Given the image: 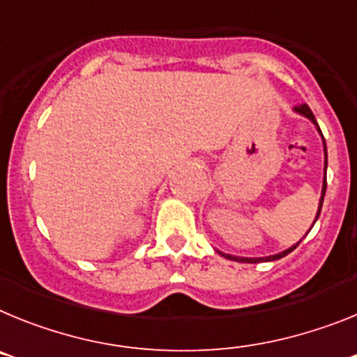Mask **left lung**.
Segmentation results:
<instances>
[{
  "mask_svg": "<svg viewBox=\"0 0 357 357\" xmlns=\"http://www.w3.org/2000/svg\"><path fill=\"white\" fill-rule=\"evenodd\" d=\"M295 112H298V114H302V116H305V118H307V119H311V121H313L314 125H317V130L320 132V135H321V130H320V127H318L317 119H314V114H313V112H311V109H309V107L305 105V103H302V105H296L295 107ZM321 139H324V135H321ZM324 153H326V172H327V146H326V139H324ZM326 189H327V176H326V173H324V185H321V197H320V204H318V213H317V218H314V222H317L318 216H320L321 204H324V197H326ZM314 222H313V225H314ZM311 229H313V227H311ZM301 241H302V239H301ZM301 241H298V243H301ZM298 243H296V245H293V247H289L288 250L280 252V254H275V255H268V257H239V255L223 254V252H220V250H216V252L220 255H223L225 259L238 261V263H261V261H275V259H280V257H284V255H288L289 252H293L296 247H298Z\"/></svg>",
  "mask_w": 357,
  "mask_h": 357,
  "instance_id": "1",
  "label": "left lung"
}]
</instances>
